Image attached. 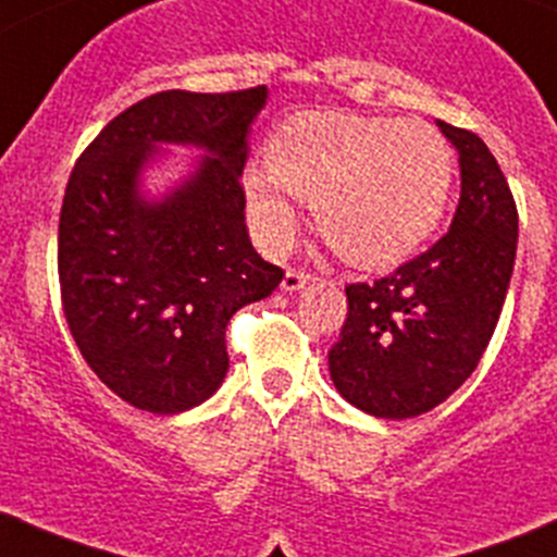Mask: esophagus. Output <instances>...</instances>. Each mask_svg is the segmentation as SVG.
Instances as JSON below:
<instances>
[{"instance_id":"esophagus-1","label":"esophagus","mask_w":557,"mask_h":557,"mask_svg":"<svg viewBox=\"0 0 557 557\" xmlns=\"http://www.w3.org/2000/svg\"><path fill=\"white\" fill-rule=\"evenodd\" d=\"M309 282L311 275L306 273V270H287L282 278V289L284 293H298V289H304Z\"/></svg>"}]
</instances>
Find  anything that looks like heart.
Returning a JSON list of instances; mask_svg holds the SVG:
<instances>
[{
    "label": "heart",
    "instance_id": "b5f03b06",
    "mask_svg": "<svg viewBox=\"0 0 557 557\" xmlns=\"http://www.w3.org/2000/svg\"><path fill=\"white\" fill-rule=\"evenodd\" d=\"M268 172L243 177L259 243L282 253L298 232V202L349 264L385 270L416 253L441 226L454 183L446 136L421 120L306 111L268 145Z\"/></svg>",
    "mask_w": 557,
    "mask_h": 557
}]
</instances>
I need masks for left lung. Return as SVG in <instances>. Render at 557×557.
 Wrapping results in <instances>:
<instances>
[{
  "instance_id": "8db88e82",
  "label": "left lung",
  "mask_w": 557,
  "mask_h": 557,
  "mask_svg": "<svg viewBox=\"0 0 557 557\" xmlns=\"http://www.w3.org/2000/svg\"><path fill=\"white\" fill-rule=\"evenodd\" d=\"M437 128L462 174L451 230L388 278L349 284L347 320L327 352L338 394L391 421L429 412L473 374L517 257V205L495 156L470 131L443 120Z\"/></svg>"
}]
</instances>
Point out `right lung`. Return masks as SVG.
Here are the masks:
<instances>
[{
  "label": "right lung",
  "instance_id": "obj_1",
  "mask_svg": "<svg viewBox=\"0 0 557 557\" xmlns=\"http://www.w3.org/2000/svg\"><path fill=\"white\" fill-rule=\"evenodd\" d=\"M268 87L169 89L116 114L73 166L60 213L62 309L84 361L139 410L202 405L230 372L226 325L284 270L246 230L240 174ZM203 156L166 195L140 177L166 146Z\"/></svg>",
  "mask_w": 557,
  "mask_h": 557
}]
</instances>
